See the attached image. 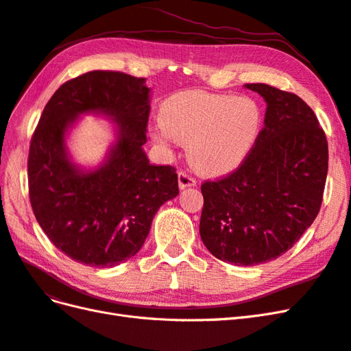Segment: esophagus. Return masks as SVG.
Returning <instances> with one entry per match:
<instances>
[{
  "instance_id": "esophagus-1",
  "label": "esophagus",
  "mask_w": 351,
  "mask_h": 351,
  "mask_svg": "<svg viewBox=\"0 0 351 351\" xmlns=\"http://www.w3.org/2000/svg\"><path fill=\"white\" fill-rule=\"evenodd\" d=\"M190 186H196V180L192 174H189L187 171H180L178 173V187L180 189H186Z\"/></svg>"
}]
</instances>
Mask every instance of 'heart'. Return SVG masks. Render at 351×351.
Returning a JSON list of instances; mask_svg holds the SVG:
<instances>
[{
    "label": "heart",
    "instance_id": "1",
    "mask_svg": "<svg viewBox=\"0 0 351 351\" xmlns=\"http://www.w3.org/2000/svg\"><path fill=\"white\" fill-rule=\"evenodd\" d=\"M261 105L250 97L186 90L168 98L161 110L158 141L171 137L187 145L200 173L221 174L240 165L258 142Z\"/></svg>",
    "mask_w": 351,
    "mask_h": 351
}]
</instances>
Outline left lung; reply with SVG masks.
I'll list each match as a JSON object with an SVG mask.
<instances>
[{
  "instance_id": "obj_1",
  "label": "left lung",
  "mask_w": 351,
  "mask_h": 351,
  "mask_svg": "<svg viewBox=\"0 0 351 351\" xmlns=\"http://www.w3.org/2000/svg\"><path fill=\"white\" fill-rule=\"evenodd\" d=\"M244 86L267 101L265 125L234 171L202 183L199 232L219 261L253 267L281 256L312 226L322 205L328 142L295 93L267 83Z\"/></svg>"
}]
</instances>
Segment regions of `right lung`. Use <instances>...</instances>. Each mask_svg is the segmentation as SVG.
<instances>
[{
  "label": "right lung",
  "instance_id": "add662e5",
  "mask_svg": "<svg viewBox=\"0 0 351 351\" xmlns=\"http://www.w3.org/2000/svg\"><path fill=\"white\" fill-rule=\"evenodd\" d=\"M143 77L95 70L57 89L30 141L29 197L54 246L88 267H115L141 250L159 206L178 195L171 165L149 164L142 146L149 120ZM104 112L119 139L106 164L83 173L66 158L64 136L79 113Z\"/></svg>",
  "mask_w": 351,
  "mask_h": 351
}]
</instances>
